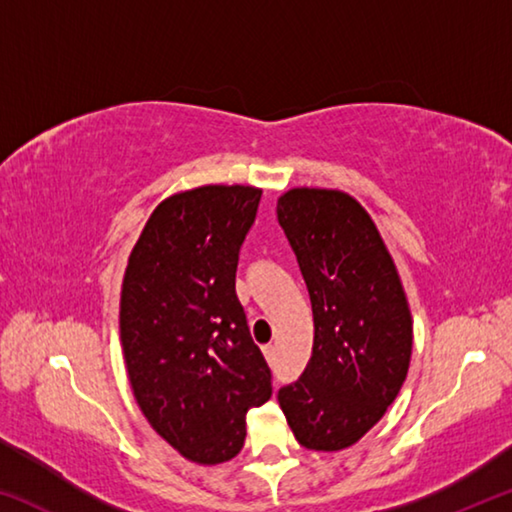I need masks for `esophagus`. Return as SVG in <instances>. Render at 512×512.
Listing matches in <instances>:
<instances>
[{"label":"esophagus","instance_id":"34e87169","mask_svg":"<svg viewBox=\"0 0 512 512\" xmlns=\"http://www.w3.org/2000/svg\"><path fill=\"white\" fill-rule=\"evenodd\" d=\"M264 357H266V361L268 363H273L275 361V345H264Z\"/></svg>","mask_w":512,"mask_h":512}]
</instances>
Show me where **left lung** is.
<instances>
[{
  "label": "left lung",
  "mask_w": 512,
  "mask_h": 512,
  "mask_svg": "<svg viewBox=\"0 0 512 512\" xmlns=\"http://www.w3.org/2000/svg\"><path fill=\"white\" fill-rule=\"evenodd\" d=\"M314 311V350L277 400L298 443L341 452L384 418L413 350L409 300L375 221L341 189L293 187L277 198Z\"/></svg>",
  "instance_id": "left-lung-1"
}]
</instances>
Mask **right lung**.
I'll list each match as a JSON object with an SVG mask.
<instances>
[{"instance_id": "add662e5", "label": "right lung", "mask_w": 512, "mask_h": 512, "mask_svg": "<svg viewBox=\"0 0 512 512\" xmlns=\"http://www.w3.org/2000/svg\"><path fill=\"white\" fill-rule=\"evenodd\" d=\"M262 189L201 185L164 198L128 255L119 334L135 402L196 465L235 458L271 370L235 293L239 246Z\"/></svg>"}]
</instances>
